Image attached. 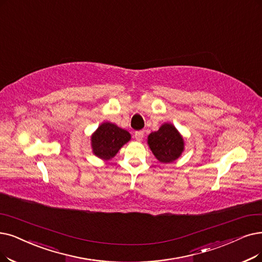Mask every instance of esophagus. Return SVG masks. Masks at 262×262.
Listing matches in <instances>:
<instances>
[{
	"mask_svg": "<svg viewBox=\"0 0 262 262\" xmlns=\"http://www.w3.org/2000/svg\"><path fill=\"white\" fill-rule=\"evenodd\" d=\"M134 138H135V140H138V141H142L143 140V138H144V131H135V133H134Z\"/></svg>",
	"mask_w": 262,
	"mask_h": 262,
	"instance_id": "esophagus-1",
	"label": "esophagus"
}]
</instances>
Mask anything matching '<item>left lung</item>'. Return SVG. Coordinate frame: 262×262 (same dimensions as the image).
<instances>
[{"mask_svg": "<svg viewBox=\"0 0 262 262\" xmlns=\"http://www.w3.org/2000/svg\"><path fill=\"white\" fill-rule=\"evenodd\" d=\"M152 154L160 162L170 163L176 160L184 150V141L173 124L164 123L148 137Z\"/></svg>", "mask_w": 262, "mask_h": 262, "instance_id": "obj_1", "label": "left lung"}]
</instances>
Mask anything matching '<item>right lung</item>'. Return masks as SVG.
<instances>
[{
  "instance_id": "1",
  "label": "right lung",
  "mask_w": 262,
  "mask_h": 262,
  "mask_svg": "<svg viewBox=\"0 0 262 262\" xmlns=\"http://www.w3.org/2000/svg\"><path fill=\"white\" fill-rule=\"evenodd\" d=\"M130 139L128 131L118 128L116 124L104 122L91 138L93 152L99 158L110 160Z\"/></svg>"
}]
</instances>
